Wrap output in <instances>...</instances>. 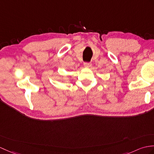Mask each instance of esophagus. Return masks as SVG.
<instances>
[{
    "label": "esophagus",
    "instance_id": "esophagus-1",
    "mask_svg": "<svg viewBox=\"0 0 154 154\" xmlns=\"http://www.w3.org/2000/svg\"><path fill=\"white\" fill-rule=\"evenodd\" d=\"M92 66V63L90 62H85L84 63V66L85 67H90Z\"/></svg>",
    "mask_w": 154,
    "mask_h": 154
}]
</instances>
